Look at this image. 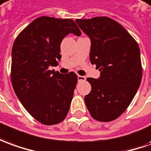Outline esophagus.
I'll return each mask as SVG.
<instances>
[{
  "mask_svg": "<svg viewBox=\"0 0 151 151\" xmlns=\"http://www.w3.org/2000/svg\"><path fill=\"white\" fill-rule=\"evenodd\" d=\"M78 81L81 82V81H85L86 80V76H78Z\"/></svg>",
  "mask_w": 151,
  "mask_h": 151,
  "instance_id": "esophagus-1",
  "label": "esophagus"
}]
</instances>
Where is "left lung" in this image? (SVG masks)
Listing matches in <instances>:
<instances>
[{
    "label": "left lung",
    "instance_id": "8db88e82",
    "mask_svg": "<svg viewBox=\"0 0 151 151\" xmlns=\"http://www.w3.org/2000/svg\"><path fill=\"white\" fill-rule=\"evenodd\" d=\"M76 22L91 41V64L101 71L98 79L87 78L91 91L85 96L86 107L97 121L115 120L130 105L141 85L139 46L113 19L94 17Z\"/></svg>",
    "mask_w": 151,
    "mask_h": 151
}]
</instances>
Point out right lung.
<instances>
[{
	"mask_svg": "<svg viewBox=\"0 0 151 151\" xmlns=\"http://www.w3.org/2000/svg\"><path fill=\"white\" fill-rule=\"evenodd\" d=\"M69 34L81 33L70 19L42 16L19 34L11 52V83L29 114L44 125L66 117L77 84L76 74L59 73L50 66L62 58L60 45Z\"/></svg>",
	"mask_w": 151,
	"mask_h": 151,
	"instance_id": "obj_1",
	"label": "right lung"
}]
</instances>
